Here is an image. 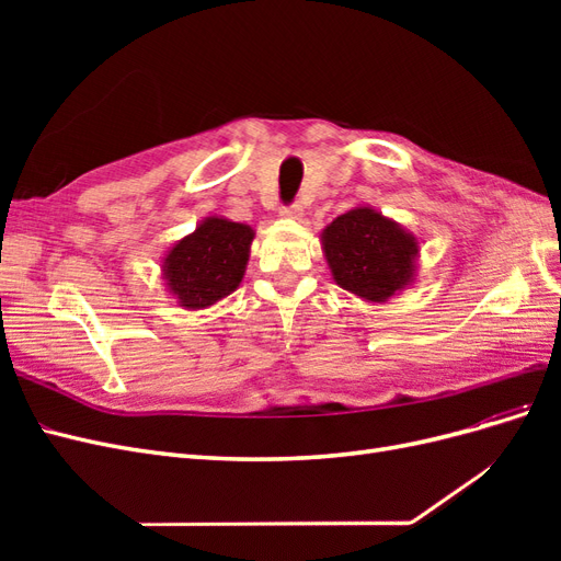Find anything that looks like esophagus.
Listing matches in <instances>:
<instances>
[{
	"instance_id": "esophagus-1",
	"label": "esophagus",
	"mask_w": 561,
	"mask_h": 561,
	"mask_svg": "<svg viewBox=\"0 0 561 561\" xmlns=\"http://www.w3.org/2000/svg\"><path fill=\"white\" fill-rule=\"evenodd\" d=\"M280 215H283V217H287V219H301V217H304V208L299 206V203H293V206L283 208V210H280Z\"/></svg>"
}]
</instances>
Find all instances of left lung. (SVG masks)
Here are the masks:
<instances>
[{"instance_id":"obj_1","label":"left lung","mask_w":561,"mask_h":561,"mask_svg":"<svg viewBox=\"0 0 561 561\" xmlns=\"http://www.w3.org/2000/svg\"><path fill=\"white\" fill-rule=\"evenodd\" d=\"M320 245L334 283L369 304H383L416 280L419 239L371 206L332 219Z\"/></svg>"}]
</instances>
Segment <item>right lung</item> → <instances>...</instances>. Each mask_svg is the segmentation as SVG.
<instances>
[{"label": "right lung", "instance_id": "1", "mask_svg": "<svg viewBox=\"0 0 561 561\" xmlns=\"http://www.w3.org/2000/svg\"><path fill=\"white\" fill-rule=\"evenodd\" d=\"M254 229L227 217L201 219L161 260V278L178 307L208 309L229 297L245 276Z\"/></svg>", "mask_w": 561, "mask_h": 561}]
</instances>
